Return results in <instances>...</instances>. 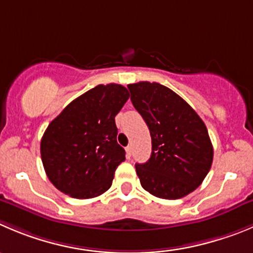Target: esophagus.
<instances>
[{"mask_svg": "<svg viewBox=\"0 0 253 253\" xmlns=\"http://www.w3.org/2000/svg\"><path fill=\"white\" fill-rule=\"evenodd\" d=\"M125 153H126V158L130 159L131 158V153H133V148H131L130 145L126 146V148H125Z\"/></svg>", "mask_w": 253, "mask_h": 253, "instance_id": "34e87169", "label": "esophagus"}]
</instances>
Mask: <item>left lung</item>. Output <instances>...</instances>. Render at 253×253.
Returning <instances> with one entry per match:
<instances>
[{
  "label": "left lung",
  "mask_w": 253,
  "mask_h": 253,
  "mask_svg": "<svg viewBox=\"0 0 253 253\" xmlns=\"http://www.w3.org/2000/svg\"><path fill=\"white\" fill-rule=\"evenodd\" d=\"M128 88L151 136L150 159L135 165L141 186L160 199L186 196L200 186L212 164L213 149L205 123L168 86L139 82Z\"/></svg>",
  "instance_id": "left-lung-1"
}]
</instances>
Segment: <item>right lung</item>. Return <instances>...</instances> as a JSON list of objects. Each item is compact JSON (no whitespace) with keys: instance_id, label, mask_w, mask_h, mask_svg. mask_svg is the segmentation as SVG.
Returning a JSON list of instances; mask_svg holds the SVG:
<instances>
[{"instance_id":"1","label":"right lung","mask_w":253,"mask_h":253,"mask_svg":"<svg viewBox=\"0 0 253 253\" xmlns=\"http://www.w3.org/2000/svg\"><path fill=\"white\" fill-rule=\"evenodd\" d=\"M129 99L120 84L94 86L49 123L41 140L48 179L76 199L99 196L112 186L125 150L118 144L115 115Z\"/></svg>"}]
</instances>
